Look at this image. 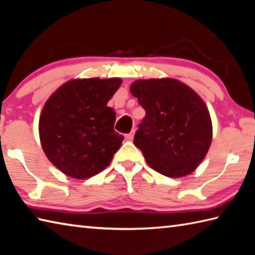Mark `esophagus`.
Wrapping results in <instances>:
<instances>
[{
    "label": "esophagus",
    "instance_id": "1",
    "mask_svg": "<svg viewBox=\"0 0 255 255\" xmlns=\"http://www.w3.org/2000/svg\"><path fill=\"white\" fill-rule=\"evenodd\" d=\"M133 134H134V129H133L132 131L129 132V133H126V134H125V137H126L127 140H132V139H133Z\"/></svg>",
    "mask_w": 255,
    "mask_h": 255
}]
</instances>
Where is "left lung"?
<instances>
[{"mask_svg": "<svg viewBox=\"0 0 255 255\" xmlns=\"http://www.w3.org/2000/svg\"><path fill=\"white\" fill-rule=\"evenodd\" d=\"M130 92L146 111L133 143L157 172L180 178L194 171L210 148L212 124L206 104L173 78L140 79Z\"/></svg>", "mask_w": 255, "mask_h": 255, "instance_id": "obj_1", "label": "left lung"}]
</instances>
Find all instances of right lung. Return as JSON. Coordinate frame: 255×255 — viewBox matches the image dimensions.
Wrapping results in <instances>:
<instances>
[{"label": "right lung", "instance_id": "1", "mask_svg": "<svg viewBox=\"0 0 255 255\" xmlns=\"http://www.w3.org/2000/svg\"><path fill=\"white\" fill-rule=\"evenodd\" d=\"M121 84V78L73 79L45 104L38 124L43 150L66 176H95L122 146L124 136L114 129L116 113L107 106Z\"/></svg>", "mask_w": 255, "mask_h": 255}]
</instances>
